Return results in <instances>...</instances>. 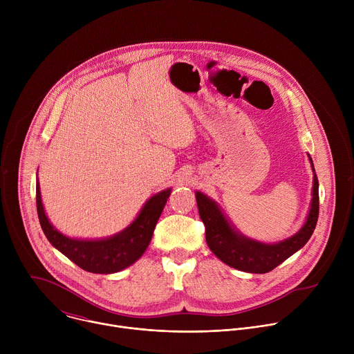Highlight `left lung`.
<instances>
[{
  "label": "left lung",
  "instance_id": "left-lung-1",
  "mask_svg": "<svg viewBox=\"0 0 354 354\" xmlns=\"http://www.w3.org/2000/svg\"><path fill=\"white\" fill-rule=\"evenodd\" d=\"M310 162L314 172V185L307 220L297 234L277 243H265L242 235L228 223L214 200L201 192H196L198 214L206 227V242L220 261L242 272L268 273L308 242L319 214V185L311 157Z\"/></svg>",
  "mask_w": 354,
  "mask_h": 354
}]
</instances>
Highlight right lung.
I'll return each instance as SVG.
<instances>
[{
    "label": "right lung",
    "mask_w": 354,
    "mask_h": 354,
    "mask_svg": "<svg viewBox=\"0 0 354 354\" xmlns=\"http://www.w3.org/2000/svg\"><path fill=\"white\" fill-rule=\"evenodd\" d=\"M169 194L171 189H165L149 197L127 228L104 239H77L59 232L44 213L39 182H36V207L40 227L50 243L81 269L109 274L129 268L142 257Z\"/></svg>",
    "instance_id": "obj_1"
}]
</instances>
